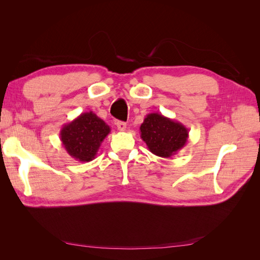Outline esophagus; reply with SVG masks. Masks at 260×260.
Masks as SVG:
<instances>
[{"mask_svg":"<svg viewBox=\"0 0 260 260\" xmlns=\"http://www.w3.org/2000/svg\"><path fill=\"white\" fill-rule=\"evenodd\" d=\"M116 125H117L118 130H120V131H124L125 128H127V123L123 122V121H117Z\"/></svg>","mask_w":260,"mask_h":260,"instance_id":"esophagus-1","label":"esophagus"}]
</instances>
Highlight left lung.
I'll return each instance as SVG.
<instances>
[{"instance_id":"left-lung-1","label":"left lung","mask_w":260,"mask_h":260,"mask_svg":"<svg viewBox=\"0 0 260 260\" xmlns=\"http://www.w3.org/2000/svg\"><path fill=\"white\" fill-rule=\"evenodd\" d=\"M140 133L149 152L162 158L176 155L188 139V129L184 124L158 113L146 115Z\"/></svg>"}]
</instances>
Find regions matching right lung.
Returning a JSON list of instances; mask_svg holds the SVG:
<instances>
[{
	"label": "right lung",
	"instance_id": "obj_1",
	"mask_svg": "<svg viewBox=\"0 0 260 260\" xmlns=\"http://www.w3.org/2000/svg\"><path fill=\"white\" fill-rule=\"evenodd\" d=\"M111 128L93 112L82 113L62 125L60 141L66 152L78 161L88 162L95 158L100 146Z\"/></svg>",
	"mask_w": 260,
	"mask_h": 260
}]
</instances>
